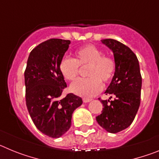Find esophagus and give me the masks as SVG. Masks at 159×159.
Masks as SVG:
<instances>
[{"instance_id": "esophagus-1", "label": "esophagus", "mask_w": 159, "mask_h": 159, "mask_svg": "<svg viewBox=\"0 0 159 159\" xmlns=\"http://www.w3.org/2000/svg\"><path fill=\"white\" fill-rule=\"evenodd\" d=\"M91 100H92V99H88V98H84V99H83L84 102H90Z\"/></svg>"}]
</instances>
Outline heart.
<instances>
[{
    "label": "heart",
    "mask_w": 159,
    "mask_h": 159,
    "mask_svg": "<svg viewBox=\"0 0 159 159\" xmlns=\"http://www.w3.org/2000/svg\"><path fill=\"white\" fill-rule=\"evenodd\" d=\"M75 58L63 57L59 64L60 73L68 81L75 80L80 67H87V76L71 84L70 90L73 93L84 97H92L102 89V83L109 84L116 71V60L92 44L81 47L75 52Z\"/></svg>",
    "instance_id": "1"
}]
</instances>
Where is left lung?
<instances>
[{"instance_id":"1","label":"left lung","mask_w":159,"mask_h":159,"mask_svg":"<svg viewBox=\"0 0 159 159\" xmlns=\"http://www.w3.org/2000/svg\"><path fill=\"white\" fill-rule=\"evenodd\" d=\"M101 41L113 52L116 63L115 75L105 92L115 99L100 100L103 107L96 121L115 134L127 128L135 117L141 99L142 76L139 60L130 48L113 39Z\"/></svg>"}]
</instances>
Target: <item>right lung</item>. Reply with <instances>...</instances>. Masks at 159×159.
<instances>
[{"instance_id":"obj_1","label":"right lung","mask_w":159,"mask_h":159,"mask_svg":"<svg viewBox=\"0 0 159 159\" xmlns=\"http://www.w3.org/2000/svg\"><path fill=\"white\" fill-rule=\"evenodd\" d=\"M70 40L50 39L32 50L25 71V100L38 130L51 138H60L69 130L73 111L83 103L72 93L60 98L67 88L59 64Z\"/></svg>"}]
</instances>
